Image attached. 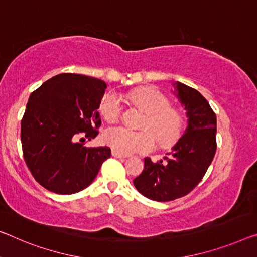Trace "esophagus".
<instances>
[{
	"instance_id": "esophagus-1",
	"label": "esophagus",
	"mask_w": 257,
	"mask_h": 257,
	"mask_svg": "<svg viewBox=\"0 0 257 257\" xmlns=\"http://www.w3.org/2000/svg\"><path fill=\"white\" fill-rule=\"evenodd\" d=\"M111 154H112L113 157H117V159H125V157H126V155H124V154L117 152V151H115V149H112Z\"/></svg>"
}]
</instances>
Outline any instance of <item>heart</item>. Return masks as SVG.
Masks as SVG:
<instances>
[{
  "mask_svg": "<svg viewBox=\"0 0 257 257\" xmlns=\"http://www.w3.org/2000/svg\"><path fill=\"white\" fill-rule=\"evenodd\" d=\"M132 101L148 113L144 127L150 131H133L125 126H111L103 133L106 145L121 154L147 153L155 146V138L162 146H170L179 139L184 118L178 110L170 108L169 98L156 89L141 88L131 93ZM102 117L115 121L121 113V101L116 93H108L100 104Z\"/></svg>",
  "mask_w": 257,
  "mask_h": 257,
  "instance_id": "heart-1",
  "label": "heart"
}]
</instances>
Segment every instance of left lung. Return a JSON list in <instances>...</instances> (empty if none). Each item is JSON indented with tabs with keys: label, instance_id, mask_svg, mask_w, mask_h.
I'll list each match as a JSON object with an SVG mask.
<instances>
[{
	"label": "left lung",
	"instance_id": "1",
	"mask_svg": "<svg viewBox=\"0 0 257 257\" xmlns=\"http://www.w3.org/2000/svg\"><path fill=\"white\" fill-rule=\"evenodd\" d=\"M175 92L186 110L187 127L169 157L156 163L146 157L141 175L133 180L148 199L167 202L187 195L206 175L216 153V115L196 89L173 82Z\"/></svg>",
	"mask_w": 257,
	"mask_h": 257
}]
</instances>
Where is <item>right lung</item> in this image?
<instances>
[{
    "instance_id": "add662e5",
    "label": "right lung",
    "mask_w": 257,
    "mask_h": 257,
    "mask_svg": "<svg viewBox=\"0 0 257 257\" xmlns=\"http://www.w3.org/2000/svg\"><path fill=\"white\" fill-rule=\"evenodd\" d=\"M106 84L76 73L57 74L31 94L22 119L24 159L34 179L56 194H73L88 187L109 147H85L76 139L95 138Z\"/></svg>"
}]
</instances>
